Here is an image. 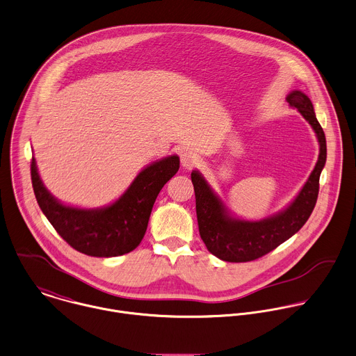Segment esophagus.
I'll return each mask as SVG.
<instances>
[{"instance_id":"1","label":"esophagus","mask_w":356,"mask_h":356,"mask_svg":"<svg viewBox=\"0 0 356 356\" xmlns=\"http://www.w3.org/2000/svg\"><path fill=\"white\" fill-rule=\"evenodd\" d=\"M180 161L184 168L190 169L198 163V155L193 151H183L180 155Z\"/></svg>"}]
</instances>
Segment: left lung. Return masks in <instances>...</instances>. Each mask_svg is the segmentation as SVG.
I'll return each instance as SVG.
<instances>
[{
    "mask_svg": "<svg viewBox=\"0 0 356 356\" xmlns=\"http://www.w3.org/2000/svg\"><path fill=\"white\" fill-rule=\"evenodd\" d=\"M286 99L312 126L319 141V158L315 169L287 208L261 220L237 219L230 215L204 176L198 170L191 173L200 236L208 251L222 261L250 262L269 254L307 223L316 205L319 177L327 156L325 131L316 119L312 101L307 94L294 90Z\"/></svg>",
    "mask_w": 356,
    "mask_h": 356,
    "instance_id": "obj_1",
    "label": "left lung"
}]
</instances>
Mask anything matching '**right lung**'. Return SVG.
I'll return each instance as SVG.
<instances>
[{"label":"right lung","mask_w":356,"mask_h":356,"mask_svg":"<svg viewBox=\"0 0 356 356\" xmlns=\"http://www.w3.org/2000/svg\"><path fill=\"white\" fill-rule=\"evenodd\" d=\"M180 159L170 155L144 168L129 188L111 205L83 209L59 202L44 187L31 158V184L35 200L56 233L76 251L111 258L124 255L141 243L154 202L162 187L177 173Z\"/></svg>","instance_id":"obj_1"}]
</instances>
